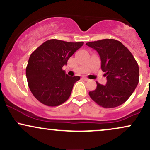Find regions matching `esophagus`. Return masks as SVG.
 Here are the masks:
<instances>
[{
    "label": "esophagus",
    "instance_id": "esophagus-1",
    "mask_svg": "<svg viewBox=\"0 0 150 150\" xmlns=\"http://www.w3.org/2000/svg\"><path fill=\"white\" fill-rule=\"evenodd\" d=\"M82 78H83V80H85V81H89V79L87 78V77H83Z\"/></svg>",
    "mask_w": 150,
    "mask_h": 150
}]
</instances>
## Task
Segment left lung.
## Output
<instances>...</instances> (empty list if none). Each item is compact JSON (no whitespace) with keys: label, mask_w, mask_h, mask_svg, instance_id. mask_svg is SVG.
<instances>
[{"label":"left lung","mask_w":150,"mask_h":150,"mask_svg":"<svg viewBox=\"0 0 150 150\" xmlns=\"http://www.w3.org/2000/svg\"><path fill=\"white\" fill-rule=\"evenodd\" d=\"M95 49L101 61V70L107 78L105 85L97 82V88L89 92L94 102L111 108L128 99L139 82V67L130 51L116 39H105L87 42Z\"/></svg>","instance_id":"8db88e82"}]
</instances>
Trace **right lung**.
<instances>
[{"label":"right lung","mask_w":150,"mask_h":150,"mask_svg":"<svg viewBox=\"0 0 150 150\" xmlns=\"http://www.w3.org/2000/svg\"><path fill=\"white\" fill-rule=\"evenodd\" d=\"M83 44L82 42L50 39L30 55L26 76L30 91L38 101L56 106L68 100L74 84L80 77L68 76L62 68Z\"/></svg>","instance_id":"obj_1"}]
</instances>
